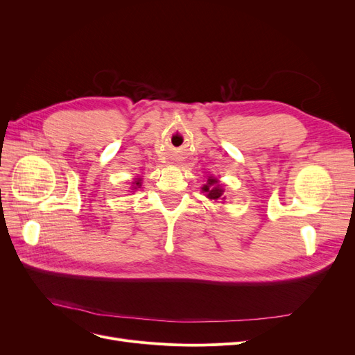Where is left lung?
<instances>
[{
	"mask_svg": "<svg viewBox=\"0 0 355 355\" xmlns=\"http://www.w3.org/2000/svg\"><path fill=\"white\" fill-rule=\"evenodd\" d=\"M202 191L207 193V197L211 200H218L223 194V189L217 185V180L214 178H209L207 184L202 187Z\"/></svg>",
	"mask_w": 355,
	"mask_h": 355,
	"instance_id": "obj_1",
	"label": "left lung"
}]
</instances>
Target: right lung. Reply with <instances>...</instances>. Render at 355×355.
I'll return each mask as SVG.
<instances>
[{"label": "right lung", "mask_w": 355, "mask_h": 355, "mask_svg": "<svg viewBox=\"0 0 355 355\" xmlns=\"http://www.w3.org/2000/svg\"><path fill=\"white\" fill-rule=\"evenodd\" d=\"M139 181H141V180H138L135 184H137V185H141V182H139Z\"/></svg>", "instance_id": "1"}]
</instances>
